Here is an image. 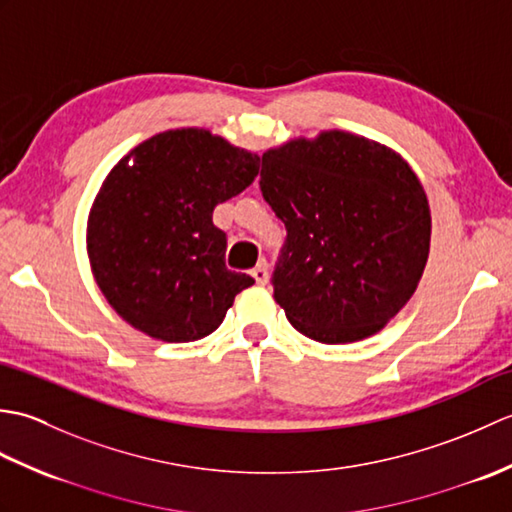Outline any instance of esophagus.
Wrapping results in <instances>:
<instances>
[{"label":"esophagus","instance_id":"34e87169","mask_svg":"<svg viewBox=\"0 0 512 512\" xmlns=\"http://www.w3.org/2000/svg\"><path fill=\"white\" fill-rule=\"evenodd\" d=\"M250 275H253V279L257 281L259 286H264L268 281V264L266 262H259L253 270H250Z\"/></svg>","mask_w":512,"mask_h":512}]
</instances>
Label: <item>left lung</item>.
Wrapping results in <instances>:
<instances>
[{"label": "left lung", "instance_id": "8db88e82", "mask_svg": "<svg viewBox=\"0 0 512 512\" xmlns=\"http://www.w3.org/2000/svg\"><path fill=\"white\" fill-rule=\"evenodd\" d=\"M259 176L286 224L273 290L295 330L334 345L385 328L416 292L431 242L427 195L407 162L334 129L268 149Z\"/></svg>", "mask_w": 512, "mask_h": 512}]
</instances>
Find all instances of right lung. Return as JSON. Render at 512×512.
<instances>
[{"instance_id":"1","label":"right lung","mask_w":512,"mask_h":512,"mask_svg":"<svg viewBox=\"0 0 512 512\" xmlns=\"http://www.w3.org/2000/svg\"><path fill=\"white\" fill-rule=\"evenodd\" d=\"M259 156L206 129L151 136L105 178L88 220L92 273L110 306L167 343L217 330L255 279L226 268L213 209L253 184Z\"/></svg>"}]
</instances>
